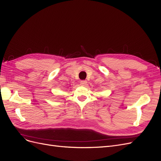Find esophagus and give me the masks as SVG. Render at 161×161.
<instances>
[{"mask_svg": "<svg viewBox=\"0 0 161 161\" xmlns=\"http://www.w3.org/2000/svg\"><path fill=\"white\" fill-rule=\"evenodd\" d=\"M86 83H87V81L85 80L80 81V85H82V86H85L86 85Z\"/></svg>", "mask_w": 161, "mask_h": 161, "instance_id": "obj_1", "label": "esophagus"}]
</instances>
